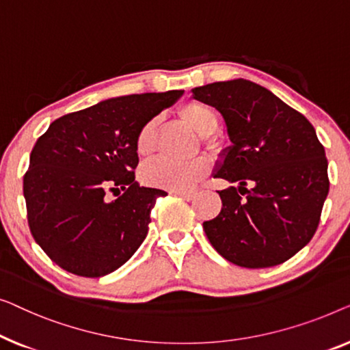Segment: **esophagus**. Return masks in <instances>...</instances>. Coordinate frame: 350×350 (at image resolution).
<instances>
[{"label": "esophagus", "mask_w": 350, "mask_h": 350, "mask_svg": "<svg viewBox=\"0 0 350 350\" xmlns=\"http://www.w3.org/2000/svg\"><path fill=\"white\" fill-rule=\"evenodd\" d=\"M174 195H179V196H182V198L184 200H187V201H190V200H193L195 196H196V191H189V190H174L173 191Z\"/></svg>", "instance_id": "obj_1"}]
</instances>
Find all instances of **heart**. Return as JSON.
I'll return each instance as SVG.
<instances>
[{
	"instance_id": "heart-1",
	"label": "heart",
	"mask_w": 350,
	"mask_h": 350,
	"mask_svg": "<svg viewBox=\"0 0 350 350\" xmlns=\"http://www.w3.org/2000/svg\"><path fill=\"white\" fill-rule=\"evenodd\" d=\"M179 114L196 133L204 136L208 147H214V141L208 135L215 131L219 119L213 107L200 101L185 103ZM157 119L146 122L136 135V150L141 157H149L155 149ZM209 163L206 159H195L190 161H173L160 159L152 161L142 168V177L147 184L163 187L170 190H187L198 184L208 174Z\"/></svg>"
}]
</instances>
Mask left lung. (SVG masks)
Returning a JSON list of instances; mask_svg holds the SVG:
<instances>
[{"mask_svg":"<svg viewBox=\"0 0 350 350\" xmlns=\"http://www.w3.org/2000/svg\"><path fill=\"white\" fill-rule=\"evenodd\" d=\"M222 114L231 146L214 177L222 209L203 224L213 247L244 268L287 262L316 233L328 195V161L309 120L258 83L234 79L193 88ZM250 185L252 189H245Z\"/></svg>","mask_w":350,"mask_h":350,"instance_id":"8db88e82","label":"left lung"}]
</instances>
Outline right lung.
Returning a JSON list of instances; mask_svg holds the SVG:
<instances>
[{"label":"right lung","mask_w":350,"mask_h":350,"mask_svg":"<svg viewBox=\"0 0 350 350\" xmlns=\"http://www.w3.org/2000/svg\"><path fill=\"white\" fill-rule=\"evenodd\" d=\"M182 90L111 98L53 120L23 176L31 234L68 273L101 278L146 239L150 211L166 191L135 180L136 135ZM124 193L114 200L109 191Z\"/></svg>","instance_id":"1"}]
</instances>
